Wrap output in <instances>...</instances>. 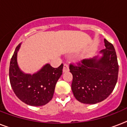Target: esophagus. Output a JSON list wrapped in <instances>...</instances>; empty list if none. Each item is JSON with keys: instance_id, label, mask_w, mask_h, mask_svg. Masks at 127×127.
I'll list each match as a JSON object with an SVG mask.
<instances>
[{"instance_id": "34e87169", "label": "esophagus", "mask_w": 127, "mask_h": 127, "mask_svg": "<svg viewBox=\"0 0 127 127\" xmlns=\"http://www.w3.org/2000/svg\"><path fill=\"white\" fill-rule=\"evenodd\" d=\"M68 71H69V65L67 64H64V68H63V72L65 73V72H67Z\"/></svg>"}]
</instances>
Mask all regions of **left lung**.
<instances>
[{
  "mask_svg": "<svg viewBox=\"0 0 127 127\" xmlns=\"http://www.w3.org/2000/svg\"><path fill=\"white\" fill-rule=\"evenodd\" d=\"M102 56L84 59L76 65L71 64L73 75L71 89L79 102L96 104L106 99L113 92L118 81L119 65L114 47L106 39Z\"/></svg>",
  "mask_w": 127,
  "mask_h": 127,
  "instance_id": "left-lung-1",
  "label": "left lung"
}]
</instances>
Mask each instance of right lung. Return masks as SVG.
I'll use <instances>...</instances> for the list:
<instances>
[{
	"instance_id": "obj_1",
	"label": "right lung",
	"mask_w": 127,
	"mask_h": 127,
	"mask_svg": "<svg viewBox=\"0 0 127 127\" xmlns=\"http://www.w3.org/2000/svg\"><path fill=\"white\" fill-rule=\"evenodd\" d=\"M21 43L17 45L11 58L9 69L10 84L15 94L27 104L34 106L45 105L52 99L56 84L62 75L64 65L57 68L49 64L33 75L25 74L17 65V52Z\"/></svg>"
}]
</instances>
